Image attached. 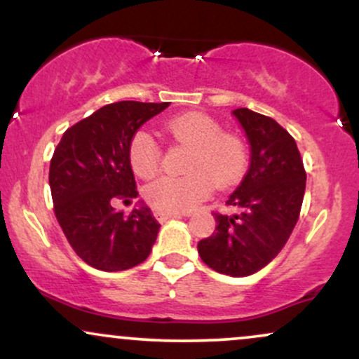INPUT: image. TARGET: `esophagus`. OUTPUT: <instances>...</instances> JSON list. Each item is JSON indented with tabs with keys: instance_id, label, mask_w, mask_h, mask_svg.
Returning <instances> with one entry per match:
<instances>
[{
	"instance_id": "obj_1",
	"label": "esophagus",
	"mask_w": 359,
	"mask_h": 359,
	"mask_svg": "<svg viewBox=\"0 0 359 359\" xmlns=\"http://www.w3.org/2000/svg\"><path fill=\"white\" fill-rule=\"evenodd\" d=\"M182 216H189V214H184V212H155V217L160 222H165L168 219H174V217H182Z\"/></svg>"
}]
</instances>
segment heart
Instances as JSON below:
<instances>
[{"mask_svg":"<svg viewBox=\"0 0 359 359\" xmlns=\"http://www.w3.org/2000/svg\"><path fill=\"white\" fill-rule=\"evenodd\" d=\"M163 130L172 142L189 148L184 177H160L145 187V201L156 212H185L203 203L211 187H231L248 167V147L238 135L222 131L216 119L203 113L170 118ZM133 172L150 179L162 163V148L154 135L140 130L128 147Z\"/></svg>","mask_w":359,"mask_h":359,"instance_id":"b5f03b06","label":"heart"}]
</instances>
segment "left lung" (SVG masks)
<instances>
[{"mask_svg": "<svg viewBox=\"0 0 359 359\" xmlns=\"http://www.w3.org/2000/svg\"><path fill=\"white\" fill-rule=\"evenodd\" d=\"M251 145V163L226 205L233 216L214 212L216 231L197 243L208 266L246 277L269 265L294 231L306 192V168L294 137L265 114L233 111Z\"/></svg>", "mask_w": 359, "mask_h": 359, "instance_id": "left-lung-1", "label": "left lung"}]
</instances>
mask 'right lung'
<instances>
[{
  "mask_svg": "<svg viewBox=\"0 0 359 359\" xmlns=\"http://www.w3.org/2000/svg\"><path fill=\"white\" fill-rule=\"evenodd\" d=\"M170 102L119 101L67 128L50 160L53 212L77 257L97 270L121 271L145 262L158 221L142 205L130 214L114 203L138 196L128 147L138 128Z\"/></svg>",
  "mask_w": 359,
  "mask_h": 359,
  "instance_id": "add662e5",
  "label": "right lung"
}]
</instances>
